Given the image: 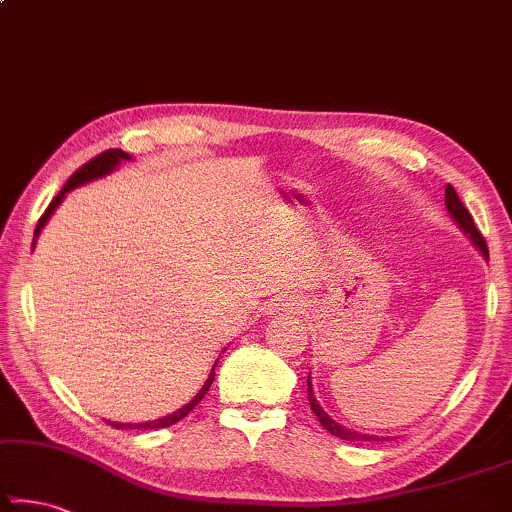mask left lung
Instances as JSON below:
<instances>
[{
  "instance_id": "left-lung-1",
  "label": "left lung",
  "mask_w": 512,
  "mask_h": 512,
  "mask_svg": "<svg viewBox=\"0 0 512 512\" xmlns=\"http://www.w3.org/2000/svg\"><path fill=\"white\" fill-rule=\"evenodd\" d=\"M446 207H448L450 217L455 219V224H457L459 228H462V231H464L466 235H469L471 242L476 244L480 254H483L485 258H490V251H487V244H485V240H483V235H480L476 224H473V217L469 214V210H466V207L462 205V201H459L457 191H455L453 187H450V184L446 187ZM307 397H309L311 411L316 413L318 422H321V425H323L325 429H328V432H330L332 436H339V439H344V441H379V436H369V434L351 432V429H346V427L339 425V422L332 420V418L328 416V413H325V411L321 409V404L316 402L314 388H311V374L307 376Z\"/></svg>"
}]
</instances>
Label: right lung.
I'll return each mask as SVG.
<instances>
[{"label": "right lung", "mask_w": 512, "mask_h": 512, "mask_svg": "<svg viewBox=\"0 0 512 512\" xmlns=\"http://www.w3.org/2000/svg\"><path fill=\"white\" fill-rule=\"evenodd\" d=\"M129 159H131L129 154L122 152V150H106V152L96 154V157L92 161H87L85 166H80L76 173L69 177V182L64 184L62 191H59V194L53 198V203L48 205V210L43 212V217L39 219V224H36V231H34V244H36V238H39V233L43 231V226L48 224L50 214L55 212V207L64 201V196L69 194L71 189H76V187H80V184H85V182H92V180H96V177H103V175L113 173V170L120 166L122 161H129ZM34 244H32V247H34ZM214 367H217V362H214ZM214 367H212L210 376H207V381H205L203 388L198 390V395L191 399L187 406H182V409H177L175 413H170V416H164V418H159V420H150V422H127V425H124V422H110V425L117 427V429H122V427H127V429H161V427L175 425V422H180L184 416H189L191 409H194V406L205 397V392L210 390V385L214 381Z\"/></svg>", "instance_id": "obj_1"}]
</instances>
